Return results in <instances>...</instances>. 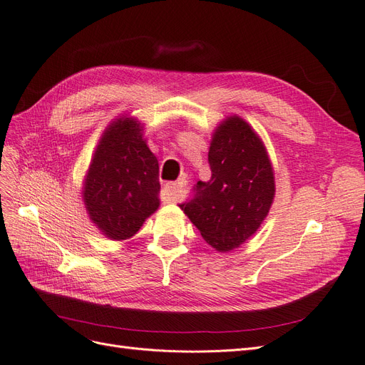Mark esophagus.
Returning a JSON list of instances; mask_svg holds the SVG:
<instances>
[{
  "label": "esophagus",
  "instance_id": "esophagus-1",
  "mask_svg": "<svg viewBox=\"0 0 365 365\" xmlns=\"http://www.w3.org/2000/svg\"><path fill=\"white\" fill-rule=\"evenodd\" d=\"M185 184H187V181H184V180H180L178 182L166 184L165 188H163L162 199L165 202H177V200H180V197L182 196Z\"/></svg>",
  "mask_w": 365,
  "mask_h": 365
}]
</instances>
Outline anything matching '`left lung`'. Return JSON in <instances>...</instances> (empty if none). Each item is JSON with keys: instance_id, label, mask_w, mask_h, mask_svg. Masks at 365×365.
Segmentation results:
<instances>
[{"instance_id": "1", "label": "left lung", "mask_w": 365, "mask_h": 365, "mask_svg": "<svg viewBox=\"0 0 365 365\" xmlns=\"http://www.w3.org/2000/svg\"><path fill=\"white\" fill-rule=\"evenodd\" d=\"M211 180L197 181L180 208L218 252L245 242L260 227L275 195L265 145L249 123L233 115L215 128L208 153Z\"/></svg>"}]
</instances>
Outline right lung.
Listing matches in <instances>:
<instances>
[{
  "label": "right lung",
  "instance_id": "add662e5",
  "mask_svg": "<svg viewBox=\"0 0 365 365\" xmlns=\"http://www.w3.org/2000/svg\"><path fill=\"white\" fill-rule=\"evenodd\" d=\"M158 162L135 118H116L101 136L83 181L91 222L110 240L132 238L160 207Z\"/></svg>",
  "mask_w": 365,
  "mask_h": 365
}]
</instances>
